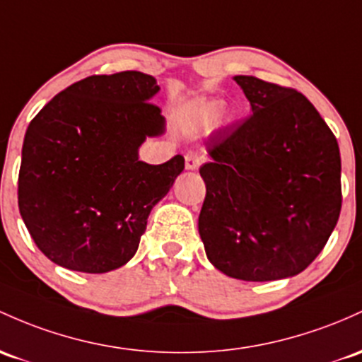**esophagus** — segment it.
Segmentation results:
<instances>
[{
    "instance_id": "34e87169",
    "label": "esophagus",
    "mask_w": 362,
    "mask_h": 362,
    "mask_svg": "<svg viewBox=\"0 0 362 362\" xmlns=\"http://www.w3.org/2000/svg\"><path fill=\"white\" fill-rule=\"evenodd\" d=\"M201 163H202V156H199V154L190 153L185 156V168L187 170H197Z\"/></svg>"
}]
</instances>
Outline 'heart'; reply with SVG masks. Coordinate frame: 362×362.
I'll use <instances>...</instances> for the list:
<instances>
[{
	"mask_svg": "<svg viewBox=\"0 0 362 362\" xmlns=\"http://www.w3.org/2000/svg\"><path fill=\"white\" fill-rule=\"evenodd\" d=\"M223 111V103L213 99V101H202L194 105L192 108L185 110L180 117V127L187 134H199L209 130Z\"/></svg>",
	"mask_w": 362,
	"mask_h": 362,
	"instance_id": "obj_1",
	"label": "heart"
}]
</instances>
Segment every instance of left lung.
Returning <instances> with one entry per match:
<instances>
[{
    "label": "left lung",
    "instance_id": "obj_1",
    "mask_svg": "<svg viewBox=\"0 0 362 362\" xmlns=\"http://www.w3.org/2000/svg\"><path fill=\"white\" fill-rule=\"evenodd\" d=\"M233 81L252 115L206 141L199 235L226 276L281 280L323 251L340 208L339 142L309 99L251 75Z\"/></svg>",
    "mask_w": 362,
    "mask_h": 362
}]
</instances>
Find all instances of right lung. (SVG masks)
<instances>
[{
    "instance_id": "1",
    "label": "right lung",
    "mask_w": 362,
    "mask_h": 362,
    "mask_svg": "<svg viewBox=\"0 0 362 362\" xmlns=\"http://www.w3.org/2000/svg\"><path fill=\"white\" fill-rule=\"evenodd\" d=\"M153 75H93L57 94L29 123L18 173V209L47 259L71 272L106 273L129 263L151 209L184 170L139 160L148 137L165 134L149 103Z\"/></svg>"
}]
</instances>
